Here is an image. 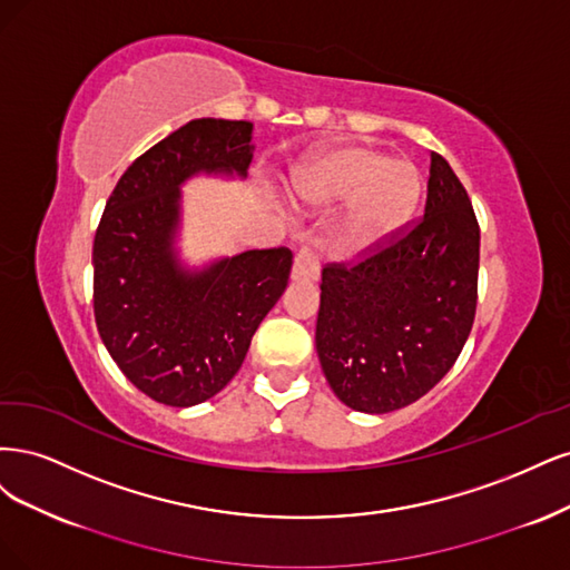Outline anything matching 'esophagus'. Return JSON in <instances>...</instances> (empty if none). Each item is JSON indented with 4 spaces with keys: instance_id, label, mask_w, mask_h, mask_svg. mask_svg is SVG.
Instances as JSON below:
<instances>
[{
    "instance_id": "34e87169",
    "label": "esophagus",
    "mask_w": 570,
    "mask_h": 570,
    "mask_svg": "<svg viewBox=\"0 0 570 570\" xmlns=\"http://www.w3.org/2000/svg\"><path fill=\"white\" fill-rule=\"evenodd\" d=\"M320 267H322L320 253L312 246H303L296 253V261H293L291 277L296 282H315L320 277Z\"/></svg>"
}]
</instances>
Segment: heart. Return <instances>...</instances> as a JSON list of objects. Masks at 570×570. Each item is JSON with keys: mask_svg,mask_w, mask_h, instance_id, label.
Here are the masks:
<instances>
[{"mask_svg": "<svg viewBox=\"0 0 570 570\" xmlns=\"http://www.w3.org/2000/svg\"><path fill=\"white\" fill-rule=\"evenodd\" d=\"M291 189L312 208L353 198L343 244L360 250L410 223L419 204L421 177L410 160L385 158L372 146L345 144L298 165L291 175Z\"/></svg>", "mask_w": 570, "mask_h": 570, "instance_id": "heart-1", "label": "heart"}]
</instances>
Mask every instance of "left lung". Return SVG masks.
<instances>
[{"instance_id": "1", "label": "left lung", "mask_w": 570, "mask_h": 570, "mask_svg": "<svg viewBox=\"0 0 570 570\" xmlns=\"http://www.w3.org/2000/svg\"><path fill=\"white\" fill-rule=\"evenodd\" d=\"M481 227L450 163L431 151L424 215L355 261L326 263L317 355L341 402L385 414L426 395L471 334Z\"/></svg>"}]
</instances>
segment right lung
Returning a JSON list of instances; mask_svg holds the SVG:
<instances>
[{
  "mask_svg": "<svg viewBox=\"0 0 570 570\" xmlns=\"http://www.w3.org/2000/svg\"><path fill=\"white\" fill-rule=\"evenodd\" d=\"M246 120L198 118L154 144L118 179L95 234V320L120 372L170 407L217 395L288 284L286 246L248 250L200 274L181 272L170 242L179 185L194 173L246 175Z\"/></svg>",
  "mask_w": 570,
  "mask_h": 570,
  "instance_id": "1",
  "label": "right lung"
}]
</instances>
